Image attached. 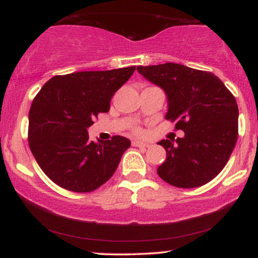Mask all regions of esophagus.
Here are the masks:
<instances>
[{
	"mask_svg": "<svg viewBox=\"0 0 258 258\" xmlns=\"http://www.w3.org/2000/svg\"><path fill=\"white\" fill-rule=\"evenodd\" d=\"M132 145L134 146V147H140V148L149 147L148 144H146V142H142V141H139V140H134V141L132 142Z\"/></svg>",
	"mask_w": 258,
	"mask_h": 258,
	"instance_id": "obj_1",
	"label": "esophagus"
}]
</instances>
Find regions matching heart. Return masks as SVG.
Wrapping results in <instances>:
<instances>
[{
  "mask_svg": "<svg viewBox=\"0 0 258 258\" xmlns=\"http://www.w3.org/2000/svg\"><path fill=\"white\" fill-rule=\"evenodd\" d=\"M133 132L136 133V134H140V133H141V129L138 128V126H134V128H133Z\"/></svg>",
  "mask_w": 258,
  "mask_h": 258,
  "instance_id": "heart-1",
  "label": "heart"
}]
</instances>
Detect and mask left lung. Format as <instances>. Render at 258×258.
<instances>
[{
	"instance_id": "1",
	"label": "left lung",
	"mask_w": 258,
	"mask_h": 258,
	"mask_svg": "<svg viewBox=\"0 0 258 258\" xmlns=\"http://www.w3.org/2000/svg\"><path fill=\"white\" fill-rule=\"evenodd\" d=\"M144 78L167 95L165 116L183 130L176 144L163 140L166 160L159 177L177 187H197L211 182L227 164L238 138L236 98L213 73L183 64L164 63L138 67Z\"/></svg>"
}]
</instances>
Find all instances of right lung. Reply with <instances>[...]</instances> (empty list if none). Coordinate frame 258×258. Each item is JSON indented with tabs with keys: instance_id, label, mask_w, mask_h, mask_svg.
Here are the masks:
<instances>
[{
	"instance_id": "right-lung-1",
	"label": "right lung",
	"mask_w": 258,
	"mask_h": 258,
	"mask_svg": "<svg viewBox=\"0 0 258 258\" xmlns=\"http://www.w3.org/2000/svg\"><path fill=\"white\" fill-rule=\"evenodd\" d=\"M134 67L56 75L38 92L28 113V145L43 172L74 192H91L106 183L130 141L112 136L90 141L87 128L109 112L114 92L129 80Z\"/></svg>"
}]
</instances>
